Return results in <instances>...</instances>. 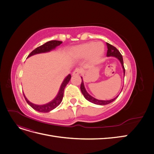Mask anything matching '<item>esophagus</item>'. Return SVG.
<instances>
[{"mask_svg": "<svg viewBox=\"0 0 154 154\" xmlns=\"http://www.w3.org/2000/svg\"><path fill=\"white\" fill-rule=\"evenodd\" d=\"M82 71L79 68H76L75 70H74V72H72V75H79L81 73Z\"/></svg>", "mask_w": 154, "mask_h": 154, "instance_id": "34e87169", "label": "esophagus"}]
</instances>
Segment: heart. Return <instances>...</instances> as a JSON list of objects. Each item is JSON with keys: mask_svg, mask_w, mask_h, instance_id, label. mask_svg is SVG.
Masks as SVG:
<instances>
[{"mask_svg": "<svg viewBox=\"0 0 154 154\" xmlns=\"http://www.w3.org/2000/svg\"><path fill=\"white\" fill-rule=\"evenodd\" d=\"M74 53L79 57H87L89 56L92 62H96L103 56L105 47L101 42H89L77 46L74 49Z\"/></svg>", "mask_w": 154, "mask_h": 154, "instance_id": "heart-1", "label": "heart"}]
</instances>
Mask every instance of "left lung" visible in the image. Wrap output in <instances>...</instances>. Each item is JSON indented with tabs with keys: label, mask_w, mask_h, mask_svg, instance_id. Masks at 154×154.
<instances>
[{
	"label": "left lung",
	"mask_w": 154,
	"mask_h": 154,
	"mask_svg": "<svg viewBox=\"0 0 154 154\" xmlns=\"http://www.w3.org/2000/svg\"><path fill=\"white\" fill-rule=\"evenodd\" d=\"M106 46H107V53H106V57H114L117 58L119 60V62L122 63V66L123 67V73H124V77H125V69L124 67V65H123V57L122 54L119 53V51L116 49L114 46L110 45L109 43H106ZM82 78V77H81ZM80 89L81 91L82 92V94L83 95V96L85 97V98L88 100V101L91 102V103H93L94 104L96 105H107L109 103H112V102L114 101L117 97H118V96H116V97H114V99L112 100H106V101H104V100H97L94 97H93L92 96H91L87 92V91L85 90V88L84 86V84H83V81L82 80V83H81V86H80ZM123 89V88H122Z\"/></svg>",
	"instance_id": "left-lung-1"
}]
</instances>
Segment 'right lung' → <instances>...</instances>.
I'll use <instances>...</instances> for the list:
<instances>
[{
  "label": "right lung",
  "mask_w": 154,
  "mask_h": 154,
  "mask_svg": "<svg viewBox=\"0 0 154 154\" xmlns=\"http://www.w3.org/2000/svg\"><path fill=\"white\" fill-rule=\"evenodd\" d=\"M62 43V41H58V40L49 41V42H48L45 43L44 44L42 45L39 46V47L36 48L35 49H34L28 55V57H31V56L36 54L49 52V51L55 49L57 47V46L60 45ZM71 74H69V75L64 79V80L63 81L61 86H60V90H59V92L58 93L57 96H56V97L53 101H51V102H49V103H48L47 104L42 105H35V104L32 103L26 98L24 94H23L25 97V100L27 101V103H28L32 107V108L35 109V110L40 112H49L53 110L54 109L56 108V107L58 106L60 104V103L62 102V99H63V96L64 88L67 85V83H69L70 80H71Z\"/></svg>",
  "instance_id": "obj_1"
}]
</instances>
